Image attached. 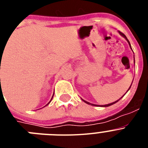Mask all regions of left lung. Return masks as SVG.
<instances>
[{
  "label": "left lung",
  "instance_id": "1",
  "mask_svg": "<svg viewBox=\"0 0 148 148\" xmlns=\"http://www.w3.org/2000/svg\"><path fill=\"white\" fill-rule=\"evenodd\" d=\"M119 34H120V35H121V36H123V37L125 38L127 40L128 44H129V45H130V47H131V46H130V41H129V40H128V39L127 38V37H126V36H125V34H123L122 32H120V31H119ZM130 87H131V85H130ZM130 88L128 89V90H130ZM128 90H127V91H128ZM123 96H124V95H123ZM121 98H122V97H121ZM119 99V100L116 101H114V102H113V103H110V104H105V105H102V106H101V107H109V106L112 105V104H115V103H116V102H117V101H119L120 99ZM82 100H83V99H82ZM83 101H84V102H85V103H87V104H91V105H92V106H98V105H95V104H90V102H87V101H84V100H83ZM99 106H100V105H99Z\"/></svg>",
  "mask_w": 148,
  "mask_h": 148
}]
</instances>
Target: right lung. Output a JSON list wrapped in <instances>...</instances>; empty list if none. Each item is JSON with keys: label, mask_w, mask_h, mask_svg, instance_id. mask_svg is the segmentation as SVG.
<instances>
[{"label": "right lung", "mask_w": 148, "mask_h": 148, "mask_svg": "<svg viewBox=\"0 0 148 148\" xmlns=\"http://www.w3.org/2000/svg\"><path fill=\"white\" fill-rule=\"evenodd\" d=\"M53 95H54V94H53ZM53 97H52V99H53ZM51 100H52V99H51ZM51 100H50V101H51ZM49 102H50V101H49ZM49 103H48V104H47V105H48V104H49ZM47 105H46V106H47Z\"/></svg>", "instance_id": "1"}]
</instances>
